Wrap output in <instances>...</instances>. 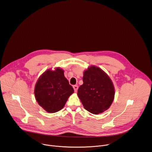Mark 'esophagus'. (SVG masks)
Listing matches in <instances>:
<instances>
[{
  "instance_id": "34e87169",
  "label": "esophagus",
  "mask_w": 152,
  "mask_h": 152,
  "mask_svg": "<svg viewBox=\"0 0 152 152\" xmlns=\"http://www.w3.org/2000/svg\"><path fill=\"white\" fill-rule=\"evenodd\" d=\"M73 89H74L75 92H76L77 91V89H78V86H77V85H74V86H73Z\"/></svg>"
}]
</instances>
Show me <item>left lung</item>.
Masks as SVG:
<instances>
[{
  "mask_svg": "<svg viewBox=\"0 0 152 152\" xmlns=\"http://www.w3.org/2000/svg\"><path fill=\"white\" fill-rule=\"evenodd\" d=\"M83 82L77 96L84 108L96 115L107 110L115 96V88L109 76L101 68L91 66L83 72Z\"/></svg>",
  "mask_w": 152,
  "mask_h": 152,
  "instance_id": "1",
  "label": "left lung"
}]
</instances>
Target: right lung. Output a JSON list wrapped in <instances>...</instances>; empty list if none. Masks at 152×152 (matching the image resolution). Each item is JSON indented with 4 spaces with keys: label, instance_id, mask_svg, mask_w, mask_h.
Instances as JSON below:
<instances>
[{
    "label": "right lung",
    "instance_id": "add662e5",
    "mask_svg": "<svg viewBox=\"0 0 152 152\" xmlns=\"http://www.w3.org/2000/svg\"><path fill=\"white\" fill-rule=\"evenodd\" d=\"M74 89L60 67L45 71L35 86L34 95L38 104L47 113H54L65 105Z\"/></svg>",
    "mask_w": 152,
    "mask_h": 152
}]
</instances>
